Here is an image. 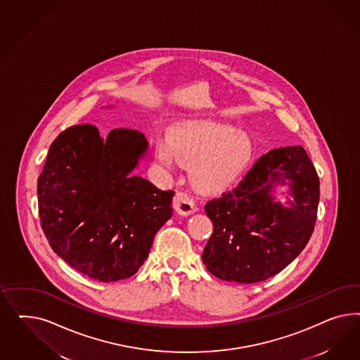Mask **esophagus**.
Returning a JSON list of instances; mask_svg holds the SVG:
<instances>
[{
    "mask_svg": "<svg viewBox=\"0 0 360 360\" xmlns=\"http://www.w3.org/2000/svg\"><path fill=\"white\" fill-rule=\"evenodd\" d=\"M173 207H174L176 214L187 217L191 215L196 211L195 203L193 202V199L185 193H178L174 196V202H173Z\"/></svg>",
    "mask_w": 360,
    "mask_h": 360,
    "instance_id": "1",
    "label": "esophagus"
}]
</instances>
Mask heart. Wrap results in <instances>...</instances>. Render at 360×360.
Returning a JSON list of instances; mask_svg holds the SVG:
<instances>
[{
  "instance_id": "heart-1",
  "label": "heart",
  "mask_w": 360,
  "mask_h": 360,
  "mask_svg": "<svg viewBox=\"0 0 360 360\" xmlns=\"http://www.w3.org/2000/svg\"><path fill=\"white\" fill-rule=\"evenodd\" d=\"M157 162L172 172L190 165V181L203 193H218L235 184L251 166L255 148L251 140L229 125L214 121H185L170 136L155 140Z\"/></svg>"
}]
</instances>
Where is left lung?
<instances>
[{"mask_svg":"<svg viewBox=\"0 0 360 360\" xmlns=\"http://www.w3.org/2000/svg\"><path fill=\"white\" fill-rule=\"evenodd\" d=\"M318 202L319 179L302 146L264 154L235 190L205 207L214 226L202 255L208 272L240 283L281 272L310 239Z\"/></svg>","mask_w":360,"mask_h":360,"instance_id":"8db88e82","label":"left lung"}]
</instances>
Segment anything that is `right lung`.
Segmentation results:
<instances>
[{"mask_svg": "<svg viewBox=\"0 0 360 360\" xmlns=\"http://www.w3.org/2000/svg\"><path fill=\"white\" fill-rule=\"evenodd\" d=\"M148 150L141 131L101 137L88 124L51 143L38 178L39 218L53 251L77 272L103 283L129 278L173 217L174 191L133 174Z\"/></svg>", "mask_w": 360, "mask_h": 360, "instance_id": "obj_1", "label": "right lung"}]
</instances>
